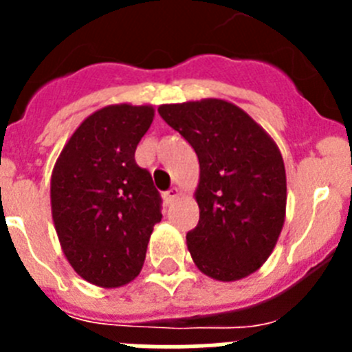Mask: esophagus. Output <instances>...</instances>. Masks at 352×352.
I'll return each instance as SVG.
<instances>
[{
	"mask_svg": "<svg viewBox=\"0 0 352 352\" xmlns=\"http://www.w3.org/2000/svg\"><path fill=\"white\" fill-rule=\"evenodd\" d=\"M178 197H179V190H178V188H176V186H173L170 190H167L166 194H164V199H166L167 204L174 203V201H176V199H178Z\"/></svg>",
	"mask_w": 352,
	"mask_h": 352,
	"instance_id": "esophagus-1",
	"label": "esophagus"
}]
</instances>
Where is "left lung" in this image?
Listing matches in <instances>:
<instances>
[{
    "label": "left lung",
    "instance_id": "obj_1",
    "mask_svg": "<svg viewBox=\"0 0 352 352\" xmlns=\"http://www.w3.org/2000/svg\"><path fill=\"white\" fill-rule=\"evenodd\" d=\"M199 158V222L186 247L204 275L241 280L272 256L285 222L287 179L280 149L243 109L222 98L158 107Z\"/></svg>",
    "mask_w": 352,
    "mask_h": 352
}]
</instances>
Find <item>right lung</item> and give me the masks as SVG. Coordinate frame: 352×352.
Wrapping results in <instances>:
<instances>
[{
  "label": "right lung",
  "instance_id": "add662e5",
  "mask_svg": "<svg viewBox=\"0 0 352 352\" xmlns=\"http://www.w3.org/2000/svg\"><path fill=\"white\" fill-rule=\"evenodd\" d=\"M153 118V105L98 109L72 133L52 169L51 211L61 250L74 272L98 287H123L141 273L162 220L151 174L135 164Z\"/></svg>",
  "mask_w": 352,
  "mask_h": 352
}]
</instances>
